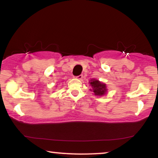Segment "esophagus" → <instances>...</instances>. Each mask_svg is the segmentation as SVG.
<instances>
[{
	"label": "esophagus",
	"mask_w": 158,
	"mask_h": 158,
	"mask_svg": "<svg viewBox=\"0 0 158 158\" xmlns=\"http://www.w3.org/2000/svg\"><path fill=\"white\" fill-rule=\"evenodd\" d=\"M75 78H77V79H78V80H81L82 78H83V75H78V76L75 77Z\"/></svg>",
	"instance_id": "1"
}]
</instances>
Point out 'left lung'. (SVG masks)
Segmentation results:
<instances>
[{
  "instance_id": "obj_1",
  "label": "left lung",
  "mask_w": 158,
  "mask_h": 158,
  "mask_svg": "<svg viewBox=\"0 0 158 158\" xmlns=\"http://www.w3.org/2000/svg\"><path fill=\"white\" fill-rule=\"evenodd\" d=\"M89 83L93 88V89L90 90H93V92L94 93V95L101 96L106 94V93L107 91L106 84L101 83V82L96 79L90 80Z\"/></svg>"
}]
</instances>
